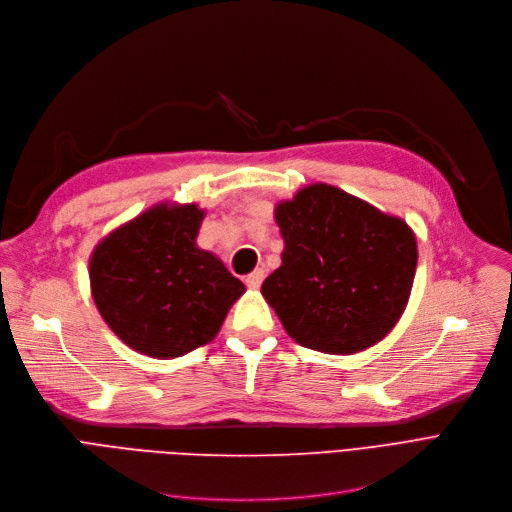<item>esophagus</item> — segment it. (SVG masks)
<instances>
[{"label":"esophagus","instance_id":"34e87169","mask_svg":"<svg viewBox=\"0 0 512 512\" xmlns=\"http://www.w3.org/2000/svg\"><path fill=\"white\" fill-rule=\"evenodd\" d=\"M262 281H264V269H256L254 273H250V275L246 277V285H248L250 289H258V287L262 285Z\"/></svg>","mask_w":512,"mask_h":512}]
</instances>
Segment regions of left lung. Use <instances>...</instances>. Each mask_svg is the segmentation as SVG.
<instances>
[{
  "instance_id": "obj_1",
  "label": "left lung",
  "mask_w": 512,
  "mask_h": 512,
  "mask_svg": "<svg viewBox=\"0 0 512 512\" xmlns=\"http://www.w3.org/2000/svg\"><path fill=\"white\" fill-rule=\"evenodd\" d=\"M285 250L262 296L304 348L367 350L402 316L417 271V239L333 185L316 183L275 208Z\"/></svg>"
}]
</instances>
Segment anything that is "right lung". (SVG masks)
Masks as SVG:
<instances>
[{"label":"right lung","instance_id":"right-lung-1","mask_svg":"<svg viewBox=\"0 0 512 512\" xmlns=\"http://www.w3.org/2000/svg\"><path fill=\"white\" fill-rule=\"evenodd\" d=\"M202 218L196 204H160L93 250L95 306L133 350L177 358L212 342L246 291L221 260L196 246Z\"/></svg>","mask_w":512,"mask_h":512}]
</instances>
